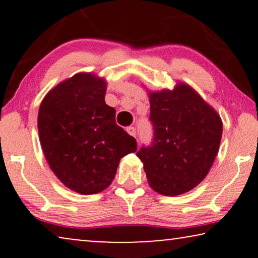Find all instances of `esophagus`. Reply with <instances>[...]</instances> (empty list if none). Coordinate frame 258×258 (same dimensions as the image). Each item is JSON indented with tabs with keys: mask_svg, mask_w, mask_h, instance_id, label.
<instances>
[{
	"mask_svg": "<svg viewBox=\"0 0 258 258\" xmlns=\"http://www.w3.org/2000/svg\"><path fill=\"white\" fill-rule=\"evenodd\" d=\"M126 133H128L129 135L136 137V129L134 128V126H128V128H126Z\"/></svg>",
	"mask_w": 258,
	"mask_h": 258,
	"instance_id": "34e87169",
	"label": "esophagus"
}]
</instances>
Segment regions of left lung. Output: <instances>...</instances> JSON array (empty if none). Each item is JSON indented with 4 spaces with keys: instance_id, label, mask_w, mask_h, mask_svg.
Segmentation results:
<instances>
[{
    "instance_id": "left-lung-1",
    "label": "left lung",
    "mask_w": 258,
    "mask_h": 258,
    "mask_svg": "<svg viewBox=\"0 0 258 258\" xmlns=\"http://www.w3.org/2000/svg\"><path fill=\"white\" fill-rule=\"evenodd\" d=\"M148 95L154 140L136 155L151 189L165 196L182 195L199 185L213 167L220 149L222 119L186 83Z\"/></svg>"
}]
</instances>
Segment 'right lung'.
Returning <instances> with one entry per match:
<instances>
[{
  "mask_svg": "<svg viewBox=\"0 0 258 258\" xmlns=\"http://www.w3.org/2000/svg\"><path fill=\"white\" fill-rule=\"evenodd\" d=\"M105 91L103 77L77 73L52 88L38 109L45 160L56 177L81 195L107 189L121 158L137 149L136 140L116 124Z\"/></svg>",
  "mask_w": 258,
  "mask_h": 258,
  "instance_id": "obj_1",
  "label": "right lung"
}]
</instances>
